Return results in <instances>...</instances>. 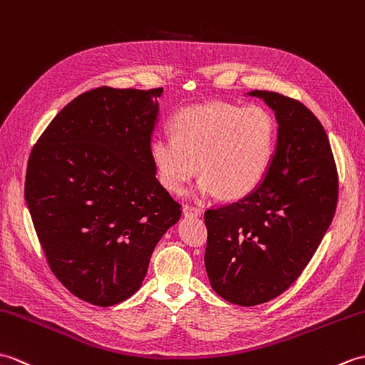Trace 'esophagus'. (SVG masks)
I'll return each instance as SVG.
<instances>
[{"label":"esophagus","instance_id":"obj_1","mask_svg":"<svg viewBox=\"0 0 365 365\" xmlns=\"http://www.w3.org/2000/svg\"><path fill=\"white\" fill-rule=\"evenodd\" d=\"M184 214L185 215H201V214H203V207H201V206H192V205H185L184 206Z\"/></svg>","mask_w":365,"mask_h":365}]
</instances>
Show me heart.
Here are the masks:
<instances>
[{
  "mask_svg": "<svg viewBox=\"0 0 365 365\" xmlns=\"http://www.w3.org/2000/svg\"><path fill=\"white\" fill-rule=\"evenodd\" d=\"M173 137H158L151 158L159 181L182 192L198 172V190L242 198L257 187L269 170L277 123L261 106L212 101L185 108L172 121Z\"/></svg>",
  "mask_w": 365,
  "mask_h": 365,
  "instance_id": "b5f03b06",
  "label": "heart"
}]
</instances>
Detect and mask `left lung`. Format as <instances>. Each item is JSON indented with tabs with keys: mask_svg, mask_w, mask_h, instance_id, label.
Segmentation results:
<instances>
[{
	"mask_svg": "<svg viewBox=\"0 0 365 365\" xmlns=\"http://www.w3.org/2000/svg\"><path fill=\"white\" fill-rule=\"evenodd\" d=\"M274 110L277 151L257 187L236 203L205 212V265L226 302L256 306L294 284L329 228L339 175L328 135L303 103L253 91Z\"/></svg>",
	"mask_w": 365,
	"mask_h": 365,
	"instance_id": "obj_1",
	"label": "left lung"
}]
</instances>
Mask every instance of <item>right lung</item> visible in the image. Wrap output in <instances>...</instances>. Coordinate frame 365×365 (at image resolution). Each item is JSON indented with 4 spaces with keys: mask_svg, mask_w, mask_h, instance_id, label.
<instances>
[{
    "mask_svg": "<svg viewBox=\"0 0 365 365\" xmlns=\"http://www.w3.org/2000/svg\"><path fill=\"white\" fill-rule=\"evenodd\" d=\"M162 87L103 86L70 101L31 150L24 198L54 277L95 306L140 287L181 205L151 158Z\"/></svg>",
    "mask_w": 365,
    "mask_h": 365,
    "instance_id": "1",
    "label": "right lung"
}]
</instances>
